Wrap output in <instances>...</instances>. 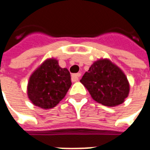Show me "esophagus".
Here are the masks:
<instances>
[{"instance_id":"obj_1","label":"esophagus","mask_w":150,"mask_h":150,"mask_svg":"<svg viewBox=\"0 0 150 150\" xmlns=\"http://www.w3.org/2000/svg\"><path fill=\"white\" fill-rule=\"evenodd\" d=\"M80 77H81V73H75V74H72V82H78Z\"/></svg>"}]
</instances>
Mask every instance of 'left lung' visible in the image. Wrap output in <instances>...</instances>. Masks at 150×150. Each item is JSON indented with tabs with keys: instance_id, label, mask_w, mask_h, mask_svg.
Here are the masks:
<instances>
[{
	"instance_id": "obj_1",
	"label": "left lung",
	"mask_w": 150,
	"mask_h": 150,
	"mask_svg": "<svg viewBox=\"0 0 150 150\" xmlns=\"http://www.w3.org/2000/svg\"><path fill=\"white\" fill-rule=\"evenodd\" d=\"M80 82L93 99L104 106L119 105L129 93V83L126 75L108 58L95 61Z\"/></svg>"
}]
</instances>
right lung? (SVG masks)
<instances>
[{"label":"right lung","mask_w":150,"mask_h":150,"mask_svg":"<svg viewBox=\"0 0 150 150\" xmlns=\"http://www.w3.org/2000/svg\"><path fill=\"white\" fill-rule=\"evenodd\" d=\"M72 85L70 72L50 57L42 62L29 78L27 97L35 106L50 109L57 106L66 96Z\"/></svg>","instance_id":"right-lung-1"}]
</instances>
